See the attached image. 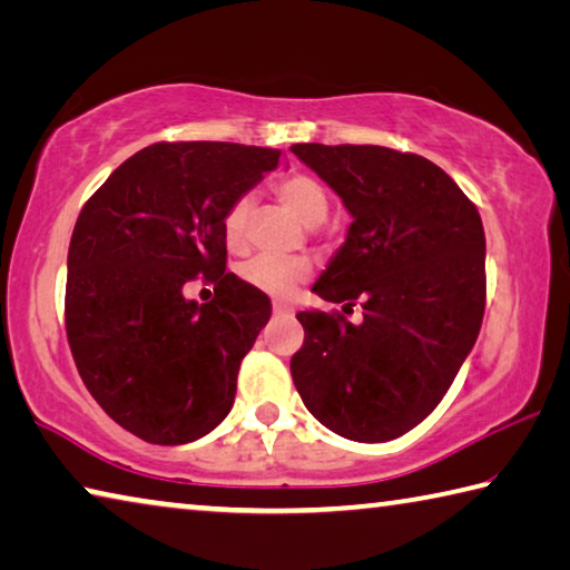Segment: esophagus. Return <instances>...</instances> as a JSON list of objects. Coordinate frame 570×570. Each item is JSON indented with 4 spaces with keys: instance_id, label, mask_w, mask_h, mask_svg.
Here are the masks:
<instances>
[{
    "instance_id": "1",
    "label": "esophagus",
    "mask_w": 570,
    "mask_h": 570,
    "mask_svg": "<svg viewBox=\"0 0 570 570\" xmlns=\"http://www.w3.org/2000/svg\"><path fill=\"white\" fill-rule=\"evenodd\" d=\"M294 308L284 302H274V316H292Z\"/></svg>"
}]
</instances>
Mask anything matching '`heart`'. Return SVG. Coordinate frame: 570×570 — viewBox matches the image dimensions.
I'll return each mask as SVG.
<instances>
[{
    "mask_svg": "<svg viewBox=\"0 0 570 570\" xmlns=\"http://www.w3.org/2000/svg\"><path fill=\"white\" fill-rule=\"evenodd\" d=\"M274 196L304 226H320L326 214H330V193H326L320 178L308 176V173H288V176L278 178L274 183ZM248 216L250 198L246 196L236 198L226 208L224 220H220V230H224V240L230 250H240L246 246ZM308 272L312 268L302 258L258 256L244 266L240 276L268 296H288L298 284L306 282Z\"/></svg>",
    "mask_w": 570,
    "mask_h": 570,
    "instance_id": "heart-1",
    "label": "heart"
}]
</instances>
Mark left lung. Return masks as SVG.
Here are the masks:
<instances>
[{
    "mask_svg": "<svg viewBox=\"0 0 570 570\" xmlns=\"http://www.w3.org/2000/svg\"><path fill=\"white\" fill-rule=\"evenodd\" d=\"M354 218L312 292L362 306L352 324L298 312L292 377L306 410L336 435L387 442L445 397L485 314V230L472 200L435 163L382 146L298 142Z\"/></svg>",
    "mask_w": 570,
    "mask_h": 570,
    "instance_id": "obj_1",
    "label": "left lung"
}]
</instances>
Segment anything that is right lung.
<instances>
[{"instance_id": "1", "label": "right lung", "mask_w": 570, "mask_h": 570, "mask_svg": "<svg viewBox=\"0 0 570 570\" xmlns=\"http://www.w3.org/2000/svg\"><path fill=\"white\" fill-rule=\"evenodd\" d=\"M278 158L238 142H156L115 168L77 216L67 342L95 402L140 440L186 445L234 407L240 360L272 302L226 272L220 220ZM196 275L215 284L206 305L181 296Z\"/></svg>"}]
</instances>
